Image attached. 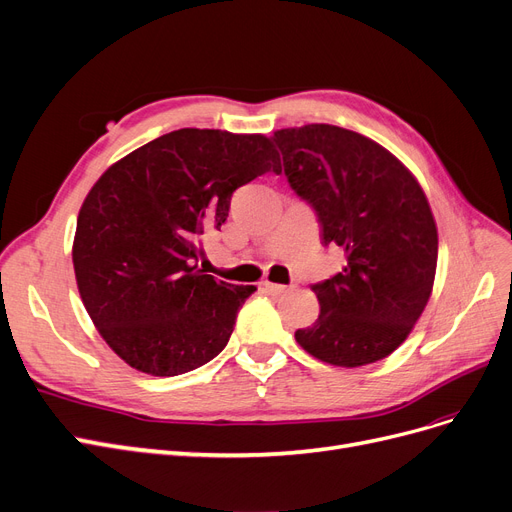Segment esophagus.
I'll return each mask as SVG.
<instances>
[{
    "instance_id": "obj_1",
    "label": "esophagus",
    "mask_w": 512,
    "mask_h": 512,
    "mask_svg": "<svg viewBox=\"0 0 512 512\" xmlns=\"http://www.w3.org/2000/svg\"><path fill=\"white\" fill-rule=\"evenodd\" d=\"M263 291L270 293V295H282V293H287V291H289V287H285V285H276V282H263Z\"/></svg>"
}]
</instances>
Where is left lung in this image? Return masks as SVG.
Masks as SVG:
<instances>
[{
	"instance_id": "8db88e82",
	"label": "left lung",
	"mask_w": 512,
	"mask_h": 512,
	"mask_svg": "<svg viewBox=\"0 0 512 512\" xmlns=\"http://www.w3.org/2000/svg\"><path fill=\"white\" fill-rule=\"evenodd\" d=\"M285 175L318 215L320 238L346 266L318 282L316 323L297 344L335 367H363L399 348L437 274L439 234L422 185L386 147L354 130L306 124L274 132Z\"/></svg>"
}]
</instances>
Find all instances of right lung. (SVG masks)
<instances>
[{
	"label": "right lung",
	"mask_w": 512,
	"mask_h": 512,
	"mask_svg": "<svg viewBox=\"0 0 512 512\" xmlns=\"http://www.w3.org/2000/svg\"><path fill=\"white\" fill-rule=\"evenodd\" d=\"M274 170L266 135L181 128L111 164L88 192L73 238L84 308L107 346L147 375L173 377L227 346L253 285L198 270L236 189Z\"/></svg>",
	"instance_id": "right-lung-1"
}]
</instances>
